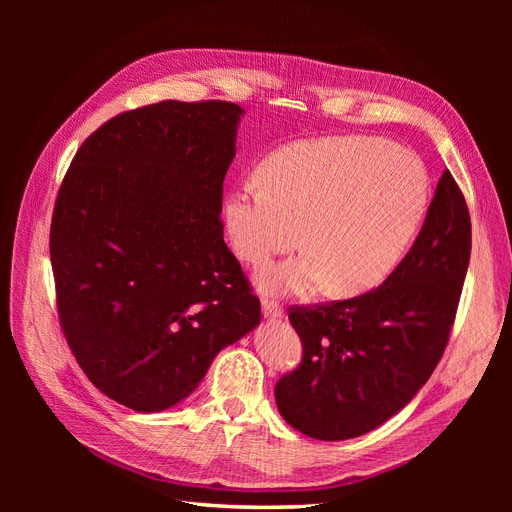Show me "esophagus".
Segmentation results:
<instances>
[{
	"mask_svg": "<svg viewBox=\"0 0 512 512\" xmlns=\"http://www.w3.org/2000/svg\"><path fill=\"white\" fill-rule=\"evenodd\" d=\"M261 307H263V317H265V319L276 321V319H282V317H284L282 307H280L278 303H274V301H263Z\"/></svg>",
	"mask_w": 512,
	"mask_h": 512,
	"instance_id": "esophagus-1",
	"label": "esophagus"
}]
</instances>
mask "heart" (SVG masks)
<instances>
[{"label":"heart","mask_w":512,"mask_h":512,"mask_svg":"<svg viewBox=\"0 0 512 512\" xmlns=\"http://www.w3.org/2000/svg\"><path fill=\"white\" fill-rule=\"evenodd\" d=\"M261 182L226 195L224 228L253 267L299 240L307 247L257 276L265 294L280 297L326 282L342 297L378 288L405 257L429 201V176L413 151L361 134L286 145L265 161Z\"/></svg>","instance_id":"1"}]
</instances>
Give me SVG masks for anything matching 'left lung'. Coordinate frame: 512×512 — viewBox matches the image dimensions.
Instances as JSON below:
<instances>
[{
	"mask_svg": "<svg viewBox=\"0 0 512 512\" xmlns=\"http://www.w3.org/2000/svg\"><path fill=\"white\" fill-rule=\"evenodd\" d=\"M471 257V218L446 170L411 251L361 297L294 307L303 363L276 384V405L301 434L340 442L405 409L436 369Z\"/></svg>",
	"mask_w": 512,
	"mask_h": 512,
	"instance_id": "obj_1",
	"label": "left lung"
}]
</instances>
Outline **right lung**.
I'll return each mask as SVG.
<instances>
[{
  "label": "right lung",
  "mask_w": 512,
  "mask_h": 512,
  "mask_svg": "<svg viewBox=\"0 0 512 512\" xmlns=\"http://www.w3.org/2000/svg\"><path fill=\"white\" fill-rule=\"evenodd\" d=\"M245 110L161 101L78 149L53 209L62 330L87 378L137 413L191 396L261 305L224 242V178Z\"/></svg>",
  "instance_id": "right-lung-1"
}]
</instances>
